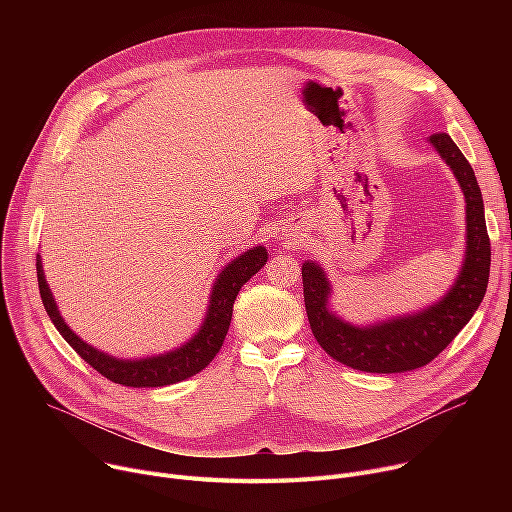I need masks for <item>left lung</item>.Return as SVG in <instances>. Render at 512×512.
Returning <instances> with one entry per match:
<instances>
[{
    "mask_svg": "<svg viewBox=\"0 0 512 512\" xmlns=\"http://www.w3.org/2000/svg\"><path fill=\"white\" fill-rule=\"evenodd\" d=\"M429 143L459 178L467 199L465 263L459 280L438 305L382 326H348L326 307L330 286L321 267L303 263L305 309L315 340L332 359L359 371L402 373L434 361L467 326L488 288L492 247L475 172L446 132H434Z\"/></svg>",
    "mask_w": 512,
    "mask_h": 512,
    "instance_id": "left-lung-1",
    "label": "left lung"
}]
</instances>
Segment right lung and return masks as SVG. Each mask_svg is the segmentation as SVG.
<instances>
[{
    "mask_svg": "<svg viewBox=\"0 0 512 512\" xmlns=\"http://www.w3.org/2000/svg\"><path fill=\"white\" fill-rule=\"evenodd\" d=\"M265 261H267V253L263 247H255L245 255L234 259L213 286L211 305L199 334L174 353H168L164 357L143 359V361H118V359L107 357L105 353L95 351L93 346L80 340L72 330H68L64 319L60 317L58 307L53 303L51 292L47 288L39 259H37V280H39L43 307L51 317L53 326L58 328L64 340L95 371H99L103 378H107L114 384L132 386V388H157V386H168V384H176L191 378V375L205 369L211 363V359L220 353L230 328L236 294L242 288V284L251 280V276H255L261 270Z\"/></svg>",
    "mask_w": 512,
    "mask_h": 512,
    "instance_id": "1",
    "label": "right lung"
}]
</instances>
